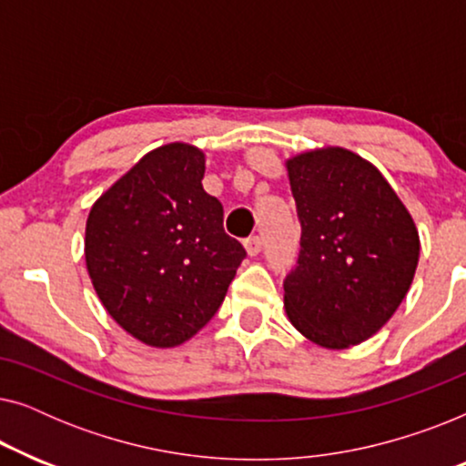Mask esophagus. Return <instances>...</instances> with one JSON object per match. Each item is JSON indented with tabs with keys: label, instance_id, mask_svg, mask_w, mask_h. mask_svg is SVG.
<instances>
[{
	"label": "esophagus",
	"instance_id": "34e87169",
	"mask_svg": "<svg viewBox=\"0 0 466 466\" xmlns=\"http://www.w3.org/2000/svg\"><path fill=\"white\" fill-rule=\"evenodd\" d=\"M244 246H246V252L250 254V257H257V254L260 252V248H263V241H260L258 235H252V238H248L244 241Z\"/></svg>",
	"mask_w": 466,
	"mask_h": 466
}]
</instances>
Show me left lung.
<instances>
[{"label": "left lung", "instance_id": "left-lung-1", "mask_svg": "<svg viewBox=\"0 0 466 466\" xmlns=\"http://www.w3.org/2000/svg\"><path fill=\"white\" fill-rule=\"evenodd\" d=\"M286 171L301 220L299 265L284 282L286 316L316 346H359L410 290L416 222L381 171L341 146L290 157Z\"/></svg>", "mask_w": 466, "mask_h": 466}]
</instances>
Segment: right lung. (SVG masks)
<instances>
[{
  "mask_svg": "<svg viewBox=\"0 0 466 466\" xmlns=\"http://www.w3.org/2000/svg\"><path fill=\"white\" fill-rule=\"evenodd\" d=\"M206 155L171 142L144 155L93 203L85 260L101 305L150 348L199 333L246 258L222 228V206L203 190Z\"/></svg>",
  "mask_w": 466,
  "mask_h": 466,
  "instance_id": "right-lung-1",
  "label": "right lung"
}]
</instances>
